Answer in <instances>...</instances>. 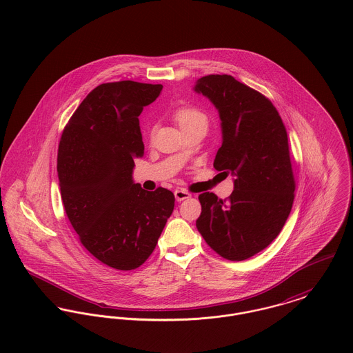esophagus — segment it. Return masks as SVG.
Instances as JSON below:
<instances>
[{"label":"esophagus","instance_id":"1","mask_svg":"<svg viewBox=\"0 0 353 353\" xmlns=\"http://www.w3.org/2000/svg\"><path fill=\"white\" fill-rule=\"evenodd\" d=\"M174 197H176L177 201H183V200H185V199H190L191 194L187 192V191H184V190H176V191H174Z\"/></svg>","mask_w":353,"mask_h":353}]
</instances>
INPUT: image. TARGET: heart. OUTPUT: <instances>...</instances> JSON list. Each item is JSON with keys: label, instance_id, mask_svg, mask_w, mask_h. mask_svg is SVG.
I'll return each instance as SVG.
<instances>
[{"label": "heart", "instance_id": "1", "mask_svg": "<svg viewBox=\"0 0 353 353\" xmlns=\"http://www.w3.org/2000/svg\"><path fill=\"white\" fill-rule=\"evenodd\" d=\"M172 118L184 132L194 128H207L208 124L205 112L194 105H181L176 108L172 114Z\"/></svg>", "mask_w": 353, "mask_h": 353}]
</instances>
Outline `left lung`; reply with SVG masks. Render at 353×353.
Returning a JSON list of instances; mask_svg holds the SVG:
<instances>
[{
  "label": "left lung",
  "mask_w": 353,
  "mask_h": 353,
  "mask_svg": "<svg viewBox=\"0 0 353 353\" xmlns=\"http://www.w3.org/2000/svg\"><path fill=\"white\" fill-rule=\"evenodd\" d=\"M195 92L210 99L222 121L214 168L234 176L228 199L199 195L196 228L219 256L242 261L265 249L291 212L295 179L287 131L271 100L232 76L201 77Z\"/></svg>",
  "instance_id": "8db88e82"
}]
</instances>
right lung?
<instances>
[{
    "label": "right lung",
    "mask_w": 353,
    "mask_h": 353,
    "mask_svg": "<svg viewBox=\"0 0 353 353\" xmlns=\"http://www.w3.org/2000/svg\"><path fill=\"white\" fill-rule=\"evenodd\" d=\"M162 85L135 81L96 86L68 121L58 148V179L65 212L85 249L119 271L141 267L156 249L174 195L132 181L143 156V107Z\"/></svg>",
    "instance_id": "add662e5"
}]
</instances>
